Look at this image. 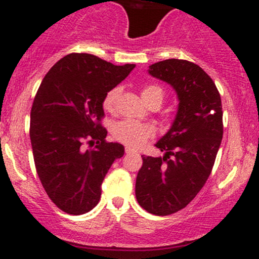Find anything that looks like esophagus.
Returning a JSON list of instances; mask_svg holds the SVG:
<instances>
[{"label": "esophagus", "instance_id": "esophagus-1", "mask_svg": "<svg viewBox=\"0 0 259 259\" xmlns=\"http://www.w3.org/2000/svg\"><path fill=\"white\" fill-rule=\"evenodd\" d=\"M125 153L126 154H139L138 153V150H135V149H133V148H129V146H126V148H125Z\"/></svg>", "mask_w": 259, "mask_h": 259}]
</instances>
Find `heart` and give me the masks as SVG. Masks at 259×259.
<instances>
[{"instance_id":"b5f03b06","label":"heart","mask_w":259,"mask_h":259,"mask_svg":"<svg viewBox=\"0 0 259 259\" xmlns=\"http://www.w3.org/2000/svg\"><path fill=\"white\" fill-rule=\"evenodd\" d=\"M120 88H113L105 94L103 100V106L105 110H114L115 104H116L117 98H119ZM142 96L146 104L151 100H159L163 103L164 100V90L158 85H146L143 88ZM113 137L119 142L132 146H139L145 143L151 135L154 134V129L151 125L145 124V122L137 121V120L125 119L121 121L115 122L113 125Z\"/></svg>"}]
</instances>
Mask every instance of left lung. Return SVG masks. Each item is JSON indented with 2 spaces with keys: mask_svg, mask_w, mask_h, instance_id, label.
I'll use <instances>...</instances> for the list:
<instances>
[{
  "mask_svg": "<svg viewBox=\"0 0 259 259\" xmlns=\"http://www.w3.org/2000/svg\"><path fill=\"white\" fill-rule=\"evenodd\" d=\"M148 72L169 83L179 104L170 129L155 144L164 156L142 155L135 195L149 213L169 215L187 207L210 176L223 138L222 100L209 75L187 60L155 62Z\"/></svg>",
  "mask_w": 259,
  "mask_h": 259,
  "instance_id": "8db88e82",
  "label": "left lung"
}]
</instances>
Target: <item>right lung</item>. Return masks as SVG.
Listing matches in <instances>:
<instances>
[{
    "label": "right lung",
    "mask_w": 259,
    "mask_h": 259,
    "mask_svg": "<svg viewBox=\"0 0 259 259\" xmlns=\"http://www.w3.org/2000/svg\"><path fill=\"white\" fill-rule=\"evenodd\" d=\"M134 64L116 66L90 54L62 57L44 77L31 109L30 139L44 189L57 208L80 215L100 200L101 184L124 146L105 140V94ZM88 140L94 148L83 151Z\"/></svg>",
    "instance_id": "1"
}]
</instances>
